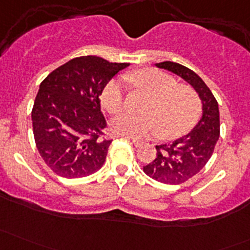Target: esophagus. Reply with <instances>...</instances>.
Wrapping results in <instances>:
<instances>
[{"label":"esophagus","mask_w":250,"mask_h":250,"mask_svg":"<svg viewBox=\"0 0 250 250\" xmlns=\"http://www.w3.org/2000/svg\"><path fill=\"white\" fill-rule=\"evenodd\" d=\"M129 139H132V143L134 144V146H140V145H143V141L141 140H138V139H134V138H129Z\"/></svg>","instance_id":"esophagus-1"}]
</instances>
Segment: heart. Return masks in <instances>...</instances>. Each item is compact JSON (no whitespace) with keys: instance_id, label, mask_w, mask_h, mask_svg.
Returning a JSON list of instances; mask_svg holds the SVG:
<instances>
[{"instance_id":"1","label":"heart","mask_w":250,"mask_h":250,"mask_svg":"<svg viewBox=\"0 0 250 250\" xmlns=\"http://www.w3.org/2000/svg\"><path fill=\"white\" fill-rule=\"evenodd\" d=\"M128 83L150 95L144 106L145 115L122 113L111 123L117 134L132 138L158 135L175 139L192 128L201 112V99L191 85L176 83L170 75L157 69H141L127 77ZM125 87L120 80H111L102 93L103 106L111 115L125 106Z\"/></svg>"}]
</instances>
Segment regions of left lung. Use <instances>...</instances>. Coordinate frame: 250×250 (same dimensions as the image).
<instances>
[{
    "mask_svg": "<svg viewBox=\"0 0 250 250\" xmlns=\"http://www.w3.org/2000/svg\"><path fill=\"white\" fill-rule=\"evenodd\" d=\"M190 83L202 100L203 115L188 134L173 143L156 145L157 156L144 167L146 175L168 185H179L196 175L213 155L220 135L219 106L215 97L196 72L173 62L156 64Z\"/></svg>",
    "mask_w": 250,
    "mask_h": 250,
    "instance_id": "obj_1",
    "label": "left lung"
}]
</instances>
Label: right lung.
Here are the masks:
<instances>
[{
  "label": "right lung",
  "mask_w": 250,
  "mask_h": 250,
  "mask_svg": "<svg viewBox=\"0 0 250 250\" xmlns=\"http://www.w3.org/2000/svg\"><path fill=\"white\" fill-rule=\"evenodd\" d=\"M125 62L88 55L70 60L40 84L31 118L36 147L46 165L67 179L103 167L111 144L100 99L106 83Z\"/></svg>",
  "instance_id": "1"
}]
</instances>
